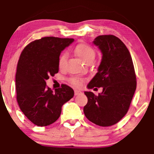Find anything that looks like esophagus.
I'll list each match as a JSON object with an SVG mask.
<instances>
[{
	"label": "esophagus",
	"instance_id": "esophagus-1",
	"mask_svg": "<svg viewBox=\"0 0 154 154\" xmlns=\"http://www.w3.org/2000/svg\"><path fill=\"white\" fill-rule=\"evenodd\" d=\"M80 93H81V91H77V90H75V95H77L80 94Z\"/></svg>",
	"mask_w": 154,
	"mask_h": 154
}]
</instances>
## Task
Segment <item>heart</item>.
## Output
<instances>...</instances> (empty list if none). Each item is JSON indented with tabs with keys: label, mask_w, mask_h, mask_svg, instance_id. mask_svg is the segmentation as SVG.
<instances>
[{
	"label": "heart",
	"mask_w": 154,
	"mask_h": 154,
	"mask_svg": "<svg viewBox=\"0 0 154 154\" xmlns=\"http://www.w3.org/2000/svg\"><path fill=\"white\" fill-rule=\"evenodd\" d=\"M75 52L76 55L80 58L84 62L87 63L89 61H93L95 59V51L92 47L88 45L86 43H79L75 48ZM67 59V54L66 53H63L59 56V61H58V64L60 69L64 68L66 65V61ZM69 82L74 85L79 87L82 85L83 82V79L78 77H72L69 79Z\"/></svg>",
	"instance_id": "b5f03b06"
}]
</instances>
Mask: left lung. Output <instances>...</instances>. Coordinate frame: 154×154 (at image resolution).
<instances>
[{
	"mask_svg": "<svg viewBox=\"0 0 154 154\" xmlns=\"http://www.w3.org/2000/svg\"><path fill=\"white\" fill-rule=\"evenodd\" d=\"M93 43L101 51L102 59L88 88L102 87L103 91L98 95L85 92L88 103L83 111L91 122L109 127L128 113L137 85L135 69L130 51L117 37L100 35Z\"/></svg>",
	"mask_w": 154,
	"mask_h": 154,
	"instance_id": "left-lung-1",
	"label": "left lung"
}]
</instances>
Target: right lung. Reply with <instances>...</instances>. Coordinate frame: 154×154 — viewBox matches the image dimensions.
<instances>
[{
    "instance_id": "1",
    "label": "right lung",
    "mask_w": 154,
    "mask_h": 154,
    "mask_svg": "<svg viewBox=\"0 0 154 154\" xmlns=\"http://www.w3.org/2000/svg\"><path fill=\"white\" fill-rule=\"evenodd\" d=\"M73 38L45 37L35 40L23 49L16 73L17 100L23 114L34 125H50L59 118L61 107L74 96L66 85L53 91L45 80L59 72L61 52Z\"/></svg>"
}]
</instances>
